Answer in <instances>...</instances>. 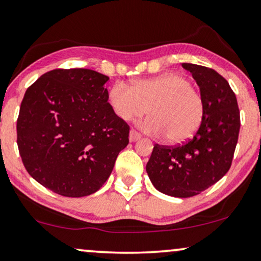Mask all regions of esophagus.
I'll return each mask as SVG.
<instances>
[{
    "label": "esophagus",
    "instance_id": "1",
    "mask_svg": "<svg viewBox=\"0 0 261 261\" xmlns=\"http://www.w3.org/2000/svg\"><path fill=\"white\" fill-rule=\"evenodd\" d=\"M141 138V135L138 133L137 130H134V129H130V132H129V140L130 141H137V140H139V139Z\"/></svg>",
    "mask_w": 261,
    "mask_h": 261
}]
</instances>
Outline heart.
<instances>
[{"mask_svg": "<svg viewBox=\"0 0 261 261\" xmlns=\"http://www.w3.org/2000/svg\"><path fill=\"white\" fill-rule=\"evenodd\" d=\"M108 103L122 121L147 116L139 123L148 134L162 135L171 144L188 140L200 127L205 114L204 99L187 77L176 73L139 79L127 87L116 83L108 91Z\"/></svg>", "mask_w": 261, "mask_h": 261, "instance_id": "obj_1", "label": "heart"}]
</instances>
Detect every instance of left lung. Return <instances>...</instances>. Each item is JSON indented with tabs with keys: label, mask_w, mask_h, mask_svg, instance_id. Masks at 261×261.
Here are the masks:
<instances>
[{
	"label": "left lung",
	"mask_w": 261,
	"mask_h": 261,
	"mask_svg": "<svg viewBox=\"0 0 261 261\" xmlns=\"http://www.w3.org/2000/svg\"><path fill=\"white\" fill-rule=\"evenodd\" d=\"M197 81L205 114L194 137L178 146L154 145L146 164L157 191L175 198L200 194L224 176L231 165L240 132V110L229 83L216 70L182 63Z\"/></svg>",
	"instance_id": "8db88e82"
}]
</instances>
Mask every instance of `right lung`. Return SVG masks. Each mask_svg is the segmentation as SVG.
Wrapping results in <instances>:
<instances>
[{
	"instance_id": "add662e5",
	"label": "right lung",
	"mask_w": 261,
	"mask_h": 261,
	"mask_svg": "<svg viewBox=\"0 0 261 261\" xmlns=\"http://www.w3.org/2000/svg\"><path fill=\"white\" fill-rule=\"evenodd\" d=\"M109 77L96 70L54 69L26 90L16 122L27 172L70 198L97 192L129 143V126L108 103Z\"/></svg>"
}]
</instances>
